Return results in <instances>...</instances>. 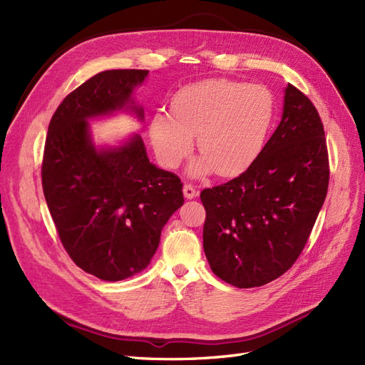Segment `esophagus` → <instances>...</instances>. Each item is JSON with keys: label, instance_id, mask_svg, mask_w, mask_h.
<instances>
[{"label": "esophagus", "instance_id": "esophagus-1", "mask_svg": "<svg viewBox=\"0 0 365 365\" xmlns=\"http://www.w3.org/2000/svg\"><path fill=\"white\" fill-rule=\"evenodd\" d=\"M182 192H184V196L187 197V200H193V197L197 195L196 189H195L192 184H184Z\"/></svg>", "mask_w": 365, "mask_h": 365}]
</instances>
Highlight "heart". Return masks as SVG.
<instances>
[{
	"label": "heart",
	"mask_w": 365,
	"mask_h": 365,
	"mask_svg": "<svg viewBox=\"0 0 365 365\" xmlns=\"http://www.w3.org/2000/svg\"><path fill=\"white\" fill-rule=\"evenodd\" d=\"M170 109L172 115L152 118L153 149L165 169H176L196 137L202 155L193 165L196 175L212 168L220 176L244 172L260 153L274 117L272 97L263 86L225 79L181 88Z\"/></svg>",
	"instance_id": "obj_1"
}]
</instances>
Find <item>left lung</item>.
Wrapping results in <instances>:
<instances>
[{
	"label": "left lung",
	"mask_w": 365,
	"mask_h": 365,
	"mask_svg": "<svg viewBox=\"0 0 365 365\" xmlns=\"http://www.w3.org/2000/svg\"><path fill=\"white\" fill-rule=\"evenodd\" d=\"M324 126L288 83L280 125L250 168L201 192L210 268L236 288L279 279L300 256L329 187Z\"/></svg>",
	"instance_id": "8db88e82"
}]
</instances>
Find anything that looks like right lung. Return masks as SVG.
Listing matches in <instances>:
<instances>
[{"instance_id":"obj_1","label":"right lung","mask_w":365,"mask_h":365,"mask_svg":"<svg viewBox=\"0 0 365 365\" xmlns=\"http://www.w3.org/2000/svg\"><path fill=\"white\" fill-rule=\"evenodd\" d=\"M148 73L108 70L77 86L54 111L43 148L42 189L62 245L77 267L108 282L148 267L184 202L180 176L149 163L140 135L101 152L90 140L86 120L126 106Z\"/></svg>"}]
</instances>
